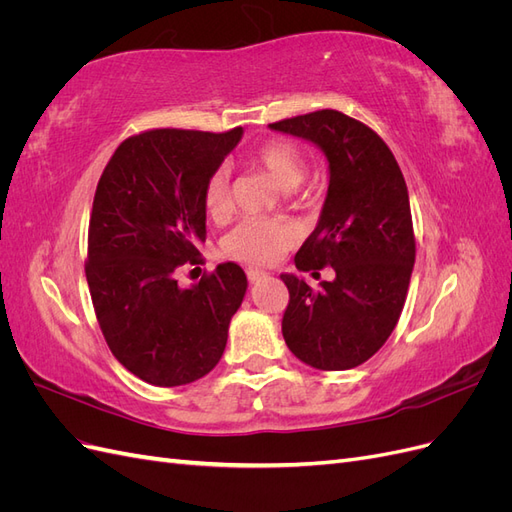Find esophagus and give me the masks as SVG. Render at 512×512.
Segmentation results:
<instances>
[{
    "label": "esophagus",
    "mask_w": 512,
    "mask_h": 512,
    "mask_svg": "<svg viewBox=\"0 0 512 512\" xmlns=\"http://www.w3.org/2000/svg\"><path fill=\"white\" fill-rule=\"evenodd\" d=\"M247 280L252 284H260L262 280H269V273L258 271V269H247Z\"/></svg>",
    "instance_id": "1"
}]
</instances>
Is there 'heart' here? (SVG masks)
I'll list each match as a JSON object with an SVG mask.
<instances>
[{
	"label": "heart",
	"mask_w": 512,
	"mask_h": 512,
	"mask_svg": "<svg viewBox=\"0 0 512 512\" xmlns=\"http://www.w3.org/2000/svg\"><path fill=\"white\" fill-rule=\"evenodd\" d=\"M245 164L260 168L280 185L282 190H292L305 179L307 160L303 149L286 141V138H273L245 153ZM203 203L209 218L222 222L230 215V177L226 168H215L205 183ZM297 241V232L292 226L271 220V218H245L232 228L224 239V252L245 262V265L267 267L280 258L288 247Z\"/></svg>",
	"instance_id": "1"
}]
</instances>
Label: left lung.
<instances>
[{
    "label": "left lung",
    "mask_w": 512,
    "mask_h": 512,
    "mask_svg": "<svg viewBox=\"0 0 512 512\" xmlns=\"http://www.w3.org/2000/svg\"><path fill=\"white\" fill-rule=\"evenodd\" d=\"M271 128L318 145L331 170L318 226L294 265L333 267L335 280L312 288L282 275L290 294L282 318L286 346L316 369H352L384 346L408 297L416 241L406 179L374 130L333 108Z\"/></svg>",
    "instance_id": "1"
}]
</instances>
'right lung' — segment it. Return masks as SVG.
<instances>
[{
  "label": "right lung",
  "instance_id": "1",
  "mask_svg": "<svg viewBox=\"0 0 512 512\" xmlns=\"http://www.w3.org/2000/svg\"><path fill=\"white\" fill-rule=\"evenodd\" d=\"M241 134H134L98 181L85 262L91 303L115 359L149 384H190L224 354L230 318L247 288L243 269L224 262L185 290L177 273L203 262L205 183Z\"/></svg>",
  "mask_w": 512,
  "mask_h": 512
}]
</instances>
